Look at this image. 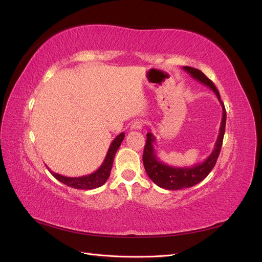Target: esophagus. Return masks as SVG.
Here are the masks:
<instances>
[{"label": "esophagus", "mask_w": 262, "mask_h": 262, "mask_svg": "<svg viewBox=\"0 0 262 262\" xmlns=\"http://www.w3.org/2000/svg\"><path fill=\"white\" fill-rule=\"evenodd\" d=\"M142 126H143V122H142L141 120H136L132 125H131V130H134V131H138V130H141Z\"/></svg>", "instance_id": "obj_1"}]
</instances>
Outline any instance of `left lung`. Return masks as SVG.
<instances>
[{
  "label": "left lung",
  "mask_w": 262,
  "mask_h": 262,
  "mask_svg": "<svg viewBox=\"0 0 262 262\" xmlns=\"http://www.w3.org/2000/svg\"><path fill=\"white\" fill-rule=\"evenodd\" d=\"M187 73L191 75L195 81L200 82L201 84L208 86L210 90L215 93L217 99L221 102L222 109H223V116H222V121L220 126L219 137L216 139L215 145L212 150V153L207 157V160L202 163L195 164L191 167H172L167 164L160 161L157 157L156 149L154 147V143L156 142V138L152 132H147L146 134V144L144 146L143 152V164L144 168L149 179L158 187L167 189V190H180L190 188L196 184H199L205 177H207L210 171L213 169L217 157L221 152L222 143H223V138L225 133V124H226V112L224 104L222 102L219 91L213 84V82L205 76L200 70L190 67H182Z\"/></svg>",
  "instance_id": "obj_1"
}]
</instances>
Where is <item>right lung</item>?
<instances>
[{
  "mask_svg": "<svg viewBox=\"0 0 262 262\" xmlns=\"http://www.w3.org/2000/svg\"><path fill=\"white\" fill-rule=\"evenodd\" d=\"M123 139H124L123 132L119 134L118 137H116V139L112 142V144H110L105 160L100 165V167L96 171L90 173V175H85L81 177H67V176L59 175L57 172L51 171L49 167L48 169L59 181L63 182V184L69 187H72L75 189H82V190H91V189L98 188L104 185L107 181V179L109 178L110 171H112V168H113L115 155L117 153L119 146L121 145V142L123 141Z\"/></svg>",
  "mask_w": 262,
  "mask_h": 262,
  "instance_id": "add662e5",
  "label": "right lung"
}]
</instances>
